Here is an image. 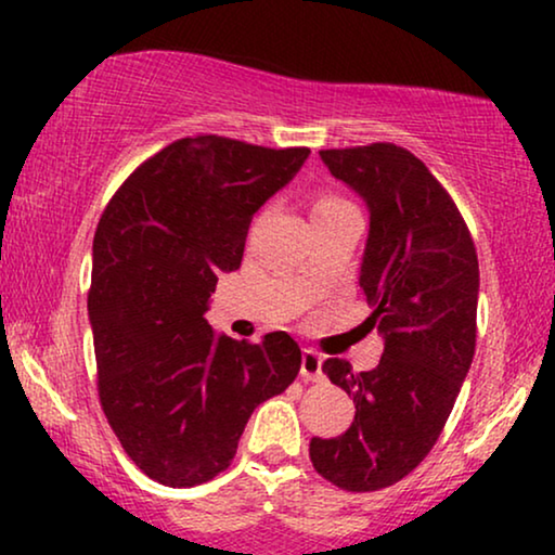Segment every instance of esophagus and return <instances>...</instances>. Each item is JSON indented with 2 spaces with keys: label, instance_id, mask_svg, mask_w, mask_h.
Listing matches in <instances>:
<instances>
[{
  "label": "esophagus",
  "instance_id": "obj_1",
  "mask_svg": "<svg viewBox=\"0 0 555 555\" xmlns=\"http://www.w3.org/2000/svg\"><path fill=\"white\" fill-rule=\"evenodd\" d=\"M300 376L302 382H321L323 378V359L315 351H302Z\"/></svg>",
  "mask_w": 555,
  "mask_h": 555
}]
</instances>
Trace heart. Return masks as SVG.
I'll list each match as a JSON object with an SVG mask.
<instances>
[{
  "label": "heart",
  "mask_w": 555,
  "mask_h": 555,
  "mask_svg": "<svg viewBox=\"0 0 555 555\" xmlns=\"http://www.w3.org/2000/svg\"><path fill=\"white\" fill-rule=\"evenodd\" d=\"M344 204H348V202H344L336 194H321L315 199V204H313V215H321V211H331V209H336V207H344Z\"/></svg>",
  "instance_id": "b5f03b06"
}]
</instances>
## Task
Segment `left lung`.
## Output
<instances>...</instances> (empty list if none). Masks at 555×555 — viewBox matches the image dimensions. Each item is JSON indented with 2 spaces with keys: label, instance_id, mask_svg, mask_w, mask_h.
I'll list each match as a JSON object with an SVG mask.
<instances>
[{
  "label": "left lung",
  "instance_id": "8db88e82",
  "mask_svg": "<svg viewBox=\"0 0 555 555\" xmlns=\"http://www.w3.org/2000/svg\"><path fill=\"white\" fill-rule=\"evenodd\" d=\"M369 209L359 285L384 340L376 369L328 359L323 371L356 401L353 424L310 439V462L338 488H389L427 457L475 356L480 268L465 219L414 154L393 143L321 151Z\"/></svg>",
  "mask_w": 555,
  "mask_h": 555
}]
</instances>
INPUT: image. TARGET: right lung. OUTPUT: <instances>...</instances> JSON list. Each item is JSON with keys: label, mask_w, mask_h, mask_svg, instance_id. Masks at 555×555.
Returning a JSON list of instances; mask_svg holds the SVG:
<instances>
[{"label": "right lung", "mask_w": 555, "mask_h": 555, "mask_svg": "<svg viewBox=\"0 0 555 555\" xmlns=\"http://www.w3.org/2000/svg\"><path fill=\"white\" fill-rule=\"evenodd\" d=\"M308 156L179 139L124 181L98 222L88 293L98 393L151 480L192 488L222 473L257 404L298 376L300 346L285 331L247 344L211 331L204 313L219 272L240 268L253 215Z\"/></svg>", "instance_id": "1"}]
</instances>
